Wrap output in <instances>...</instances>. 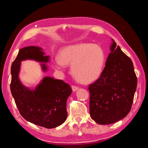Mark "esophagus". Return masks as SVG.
<instances>
[{"instance_id": "34e87169", "label": "esophagus", "mask_w": 148, "mask_h": 148, "mask_svg": "<svg viewBox=\"0 0 148 148\" xmlns=\"http://www.w3.org/2000/svg\"><path fill=\"white\" fill-rule=\"evenodd\" d=\"M72 89L73 91H76L77 89H78V87L76 86H72Z\"/></svg>"}]
</instances>
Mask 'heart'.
I'll return each mask as SVG.
<instances>
[{"mask_svg": "<svg viewBox=\"0 0 148 148\" xmlns=\"http://www.w3.org/2000/svg\"><path fill=\"white\" fill-rule=\"evenodd\" d=\"M105 62L103 49L98 45L79 43L62 48L59 59L54 61L56 68L63 69L65 65H72V72L81 83L94 82L101 76Z\"/></svg>", "mask_w": 148, "mask_h": 148, "instance_id": "obj_1", "label": "heart"}]
</instances>
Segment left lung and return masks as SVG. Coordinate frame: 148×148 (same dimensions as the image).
Wrapping results in <instances>:
<instances>
[{
  "instance_id": "1",
  "label": "left lung",
  "mask_w": 148,
  "mask_h": 148,
  "mask_svg": "<svg viewBox=\"0 0 148 148\" xmlns=\"http://www.w3.org/2000/svg\"><path fill=\"white\" fill-rule=\"evenodd\" d=\"M112 41L103 71L89 86L90 116L100 125L114 123L127 116L137 86L131 59Z\"/></svg>"
}]
</instances>
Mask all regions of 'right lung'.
I'll return each mask as SVG.
<instances>
[{
    "label": "right lung",
    "mask_w": 148,
    "mask_h": 148,
    "mask_svg": "<svg viewBox=\"0 0 148 148\" xmlns=\"http://www.w3.org/2000/svg\"><path fill=\"white\" fill-rule=\"evenodd\" d=\"M42 48L29 46L19 50L11 66L10 90L21 116L27 121L47 129L55 128L65 121L67 117L66 101L72 93L68 84L61 79L45 77L34 90L23 86L18 74L22 61L32 59L47 62L49 56H44ZM46 71V64H42Z\"/></svg>",
    "instance_id": "1"
}]
</instances>
